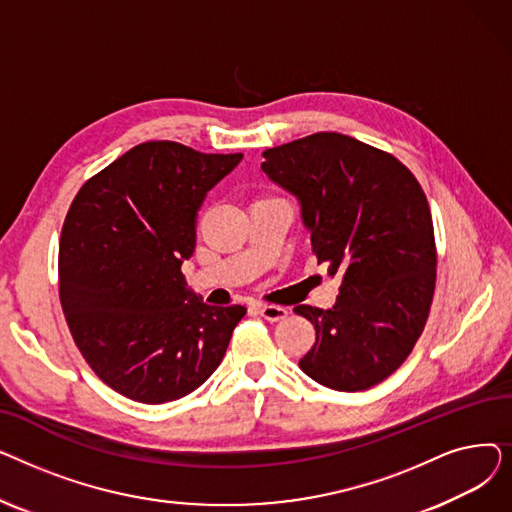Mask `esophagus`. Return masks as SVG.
<instances>
[{"label": "esophagus", "mask_w": 512, "mask_h": 512, "mask_svg": "<svg viewBox=\"0 0 512 512\" xmlns=\"http://www.w3.org/2000/svg\"><path fill=\"white\" fill-rule=\"evenodd\" d=\"M257 313L261 317H265L267 321H282V319H286L288 309L280 307V305H257Z\"/></svg>", "instance_id": "1"}]
</instances>
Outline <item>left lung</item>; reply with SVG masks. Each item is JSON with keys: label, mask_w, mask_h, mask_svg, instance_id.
I'll list each match as a JSON object with an SVG mask.
<instances>
[{"label": "left lung", "mask_w": 512, "mask_h": 512, "mask_svg": "<svg viewBox=\"0 0 512 512\" xmlns=\"http://www.w3.org/2000/svg\"><path fill=\"white\" fill-rule=\"evenodd\" d=\"M261 170L299 199L317 263L340 278L332 309L294 307L315 326L299 367L317 384L357 392L411 355L432 307L436 240L411 170L338 132L263 151Z\"/></svg>", "instance_id": "8db88e82"}]
</instances>
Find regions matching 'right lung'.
Here are the masks:
<instances>
[{"label": "right lung", "mask_w": 512, "mask_h": 512, "mask_svg": "<svg viewBox=\"0 0 512 512\" xmlns=\"http://www.w3.org/2000/svg\"><path fill=\"white\" fill-rule=\"evenodd\" d=\"M242 153L174 141L132 147L89 178L60 238V301L89 367L122 396L161 405L197 390L247 309L186 288L197 211Z\"/></svg>", "instance_id": "add662e5"}]
</instances>
